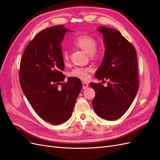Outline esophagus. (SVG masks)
I'll list each match as a JSON object with an SVG mask.
<instances>
[{
    "label": "esophagus",
    "instance_id": "1",
    "mask_svg": "<svg viewBox=\"0 0 160 160\" xmlns=\"http://www.w3.org/2000/svg\"><path fill=\"white\" fill-rule=\"evenodd\" d=\"M88 87H89V84H88L87 82H85V81L82 82V89H86Z\"/></svg>",
    "mask_w": 160,
    "mask_h": 160
}]
</instances>
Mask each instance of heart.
<instances>
[{"label": "heart", "mask_w": 160, "mask_h": 160, "mask_svg": "<svg viewBox=\"0 0 160 160\" xmlns=\"http://www.w3.org/2000/svg\"><path fill=\"white\" fill-rule=\"evenodd\" d=\"M73 44L82 50L90 55L92 59H97L98 53L97 52L98 48V42L95 38L89 34H81L76 36L73 40ZM63 62L67 63L69 60V52L68 49H63L62 53ZM90 68H76L71 71L70 76L81 79H87L89 78Z\"/></svg>", "instance_id": "1"}]
</instances>
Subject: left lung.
Here are the masks:
<instances>
[{"label": "left lung", "instance_id": "1", "mask_svg": "<svg viewBox=\"0 0 160 160\" xmlns=\"http://www.w3.org/2000/svg\"><path fill=\"white\" fill-rule=\"evenodd\" d=\"M97 30L103 34L105 51L96 78L108 82L106 87L100 82L90 83L95 91L92 107L100 117L114 120L127 111L138 90L137 55L118 30L104 26Z\"/></svg>", "mask_w": 160, "mask_h": 160}]
</instances>
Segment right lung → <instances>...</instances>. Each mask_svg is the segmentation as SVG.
I'll return each mask as SVG.
<instances>
[{"label":"right lung","instance_id":"1","mask_svg":"<svg viewBox=\"0 0 160 160\" xmlns=\"http://www.w3.org/2000/svg\"><path fill=\"white\" fill-rule=\"evenodd\" d=\"M69 30L64 25L49 27L36 35L21 59L19 79L22 90L36 112L52 124L65 122L72 114L82 89L79 79L67 82L61 43ZM62 87L58 89V85Z\"/></svg>","mask_w":160,"mask_h":160}]
</instances>
